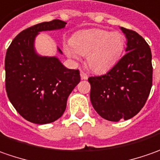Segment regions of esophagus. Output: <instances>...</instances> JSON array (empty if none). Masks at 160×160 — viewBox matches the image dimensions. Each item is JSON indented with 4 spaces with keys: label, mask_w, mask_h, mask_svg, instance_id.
<instances>
[{
    "label": "esophagus",
    "mask_w": 160,
    "mask_h": 160,
    "mask_svg": "<svg viewBox=\"0 0 160 160\" xmlns=\"http://www.w3.org/2000/svg\"><path fill=\"white\" fill-rule=\"evenodd\" d=\"M80 78H81L82 80H87V79L88 78V75L87 74L86 72H84L83 71H80Z\"/></svg>",
    "instance_id": "34e87169"
}]
</instances>
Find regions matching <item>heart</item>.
<instances>
[{
    "mask_svg": "<svg viewBox=\"0 0 160 160\" xmlns=\"http://www.w3.org/2000/svg\"><path fill=\"white\" fill-rule=\"evenodd\" d=\"M70 47L64 48L66 55L72 58L78 54L87 56V63L93 72L102 73L118 61L124 50L125 37L118 32L103 29H89L77 32L71 40Z\"/></svg>",
    "mask_w": 160,
    "mask_h": 160,
    "instance_id": "heart-1",
    "label": "heart"
}]
</instances>
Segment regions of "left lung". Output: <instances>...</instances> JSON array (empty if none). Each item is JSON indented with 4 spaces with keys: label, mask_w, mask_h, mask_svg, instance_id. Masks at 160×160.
Here are the masks:
<instances>
[{
    "label": "left lung",
    "mask_w": 160,
    "mask_h": 160,
    "mask_svg": "<svg viewBox=\"0 0 160 160\" xmlns=\"http://www.w3.org/2000/svg\"><path fill=\"white\" fill-rule=\"evenodd\" d=\"M120 29L128 39L126 55L107 73L88 78L92 105L110 121L135 116L144 106L152 86L150 46L135 31Z\"/></svg>",
    "instance_id": "obj_1"
}]
</instances>
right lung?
I'll list each match as a JSON object with an SVG mask.
<instances>
[{
    "instance_id": "right-lung-1",
    "label": "right lung",
    "mask_w": 160,
    "mask_h": 160,
    "mask_svg": "<svg viewBox=\"0 0 160 160\" xmlns=\"http://www.w3.org/2000/svg\"><path fill=\"white\" fill-rule=\"evenodd\" d=\"M66 25L54 19L19 32L7 49L5 87L8 99L20 115L35 124H47L60 118L69 95L80 81L79 70L67 69L58 58L35 52L39 32L58 30ZM58 51L62 53L60 48Z\"/></svg>"
}]
</instances>
